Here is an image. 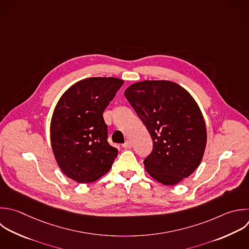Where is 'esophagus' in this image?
<instances>
[{"label":"esophagus","instance_id":"esophagus-1","mask_svg":"<svg viewBox=\"0 0 249 249\" xmlns=\"http://www.w3.org/2000/svg\"><path fill=\"white\" fill-rule=\"evenodd\" d=\"M124 149H130L131 148V143L130 141H126L124 144H123Z\"/></svg>","mask_w":249,"mask_h":249}]
</instances>
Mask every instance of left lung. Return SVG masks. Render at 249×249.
I'll return each instance as SVG.
<instances>
[{
	"label": "left lung",
	"instance_id": "left-lung-1",
	"mask_svg": "<svg viewBox=\"0 0 249 249\" xmlns=\"http://www.w3.org/2000/svg\"><path fill=\"white\" fill-rule=\"evenodd\" d=\"M124 95L147 127L153 151L146 171L163 185H176L199 165L206 146V126L193 96L170 81H143Z\"/></svg>",
	"mask_w": 249,
	"mask_h": 249
}]
</instances>
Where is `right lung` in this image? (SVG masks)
<instances>
[{
    "instance_id": "right-lung-1",
    "label": "right lung",
    "mask_w": 249,
    "mask_h": 249,
    "mask_svg": "<svg viewBox=\"0 0 249 249\" xmlns=\"http://www.w3.org/2000/svg\"><path fill=\"white\" fill-rule=\"evenodd\" d=\"M113 77L82 80L58 100L51 122V143L62 172L78 183L106 174L118 156L108 141L103 112L123 86Z\"/></svg>"
}]
</instances>
